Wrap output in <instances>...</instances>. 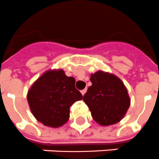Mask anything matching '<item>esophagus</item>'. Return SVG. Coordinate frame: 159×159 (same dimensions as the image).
<instances>
[{
    "label": "esophagus",
    "mask_w": 159,
    "mask_h": 159,
    "mask_svg": "<svg viewBox=\"0 0 159 159\" xmlns=\"http://www.w3.org/2000/svg\"><path fill=\"white\" fill-rule=\"evenodd\" d=\"M86 91H87V89H84L81 90V93H82V95H84V93H86Z\"/></svg>",
    "instance_id": "34e87169"
}]
</instances>
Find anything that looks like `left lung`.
Wrapping results in <instances>:
<instances>
[{
	"label": "left lung",
	"mask_w": 159,
	"mask_h": 159,
	"mask_svg": "<svg viewBox=\"0 0 159 159\" xmlns=\"http://www.w3.org/2000/svg\"><path fill=\"white\" fill-rule=\"evenodd\" d=\"M92 85L84 101L95 121L102 125L119 122L130 107V98L122 81L111 74L98 71L91 75Z\"/></svg>",
	"instance_id": "obj_1"
}]
</instances>
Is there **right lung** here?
<instances>
[{"label": "right lung", "instance_id": "add662e5", "mask_svg": "<svg viewBox=\"0 0 159 159\" xmlns=\"http://www.w3.org/2000/svg\"><path fill=\"white\" fill-rule=\"evenodd\" d=\"M75 80L62 70L44 73L28 93V102L37 120L50 127L64 125L70 117V107L83 96L76 89Z\"/></svg>", "mask_w": 159, "mask_h": 159}]
</instances>
